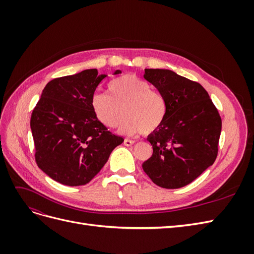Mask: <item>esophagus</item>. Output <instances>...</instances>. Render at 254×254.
Here are the masks:
<instances>
[{
	"label": "esophagus",
	"mask_w": 254,
	"mask_h": 254,
	"mask_svg": "<svg viewBox=\"0 0 254 254\" xmlns=\"http://www.w3.org/2000/svg\"><path fill=\"white\" fill-rule=\"evenodd\" d=\"M134 143H135V141H133V140H129V139L124 140V145L125 146H132Z\"/></svg>",
	"instance_id": "esophagus-1"
}]
</instances>
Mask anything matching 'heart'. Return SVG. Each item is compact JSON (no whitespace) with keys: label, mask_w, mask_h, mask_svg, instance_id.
<instances>
[{"label":"heart","mask_w":254,"mask_h":254,"mask_svg":"<svg viewBox=\"0 0 254 254\" xmlns=\"http://www.w3.org/2000/svg\"><path fill=\"white\" fill-rule=\"evenodd\" d=\"M109 94L95 93L91 97V108L98 122L114 128L123 114L120 131L128 135L150 134L163 124L167 105L164 96L136 75L125 74L108 83Z\"/></svg>","instance_id":"obj_1"}]
</instances>
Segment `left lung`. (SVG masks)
Returning <instances> with one entry per match:
<instances>
[{"mask_svg":"<svg viewBox=\"0 0 254 254\" xmlns=\"http://www.w3.org/2000/svg\"><path fill=\"white\" fill-rule=\"evenodd\" d=\"M144 78L164 96L167 111L147 137L153 152L142 167L161 188H183L216 160L220 115L200 83L163 68H145Z\"/></svg>","mask_w":254,"mask_h":254,"instance_id":"obj_1","label":"left lung"}]
</instances>
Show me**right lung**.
Listing matches in <instances>:
<instances>
[{
    "label": "right lung",
    "mask_w": 254,
    "mask_h": 254,
    "mask_svg": "<svg viewBox=\"0 0 254 254\" xmlns=\"http://www.w3.org/2000/svg\"><path fill=\"white\" fill-rule=\"evenodd\" d=\"M106 76L90 68L53 79L33 110L30 129L37 165L64 186L89 183L124 142L98 122L91 108V97Z\"/></svg>",
    "instance_id": "add662e5"
}]
</instances>
